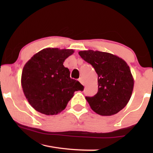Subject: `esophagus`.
<instances>
[{"label":"esophagus","mask_w":153,"mask_h":153,"mask_svg":"<svg viewBox=\"0 0 153 153\" xmlns=\"http://www.w3.org/2000/svg\"><path fill=\"white\" fill-rule=\"evenodd\" d=\"M79 82H80V83H81V84L84 85V82H83L82 78H79Z\"/></svg>","instance_id":"34e87169"}]
</instances>
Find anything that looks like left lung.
<instances>
[{
  "label": "left lung",
  "instance_id": "8db88e82",
  "mask_svg": "<svg viewBox=\"0 0 153 153\" xmlns=\"http://www.w3.org/2000/svg\"><path fill=\"white\" fill-rule=\"evenodd\" d=\"M79 54L98 75L97 93L85 97L92 110L100 116L116 114L127 105L132 94L134 81L129 65L107 52L87 50Z\"/></svg>",
  "mask_w": 153,
  "mask_h": 153
}]
</instances>
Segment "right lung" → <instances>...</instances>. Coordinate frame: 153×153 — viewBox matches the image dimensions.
<instances>
[{
	"label": "right lung",
	"instance_id": "add662e5",
	"mask_svg": "<svg viewBox=\"0 0 153 153\" xmlns=\"http://www.w3.org/2000/svg\"><path fill=\"white\" fill-rule=\"evenodd\" d=\"M73 49L46 48L35 53L25 64L22 74L23 91L29 104L37 111L56 115L63 111L75 91L83 85L70 78L65 60Z\"/></svg>",
	"mask_w": 153,
	"mask_h": 153
}]
</instances>
